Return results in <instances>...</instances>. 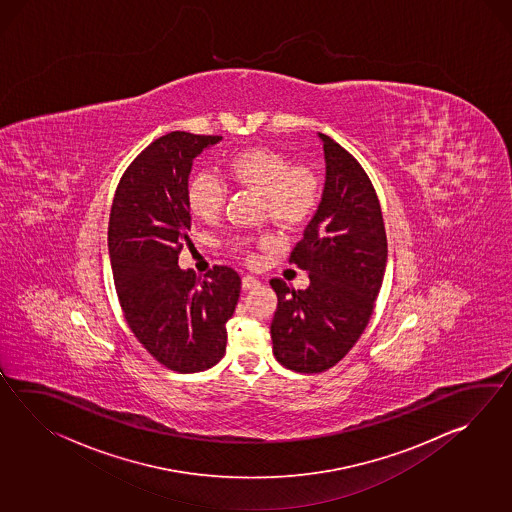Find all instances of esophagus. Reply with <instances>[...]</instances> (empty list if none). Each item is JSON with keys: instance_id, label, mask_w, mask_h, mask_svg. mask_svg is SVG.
<instances>
[{"instance_id": "esophagus-1", "label": "esophagus", "mask_w": 512, "mask_h": 512, "mask_svg": "<svg viewBox=\"0 0 512 512\" xmlns=\"http://www.w3.org/2000/svg\"><path fill=\"white\" fill-rule=\"evenodd\" d=\"M259 284H261V281H259L257 277H253V275H244V277H242V288H244V290L257 288Z\"/></svg>"}]
</instances>
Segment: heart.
Returning a JSON list of instances; mask_svg holds the SVG:
<instances>
[{"instance_id":"heart-1","label":"heart","mask_w":512,"mask_h":512,"mask_svg":"<svg viewBox=\"0 0 512 512\" xmlns=\"http://www.w3.org/2000/svg\"><path fill=\"white\" fill-rule=\"evenodd\" d=\"M229 176L235 182L264 194L266 209L273 222L284 228H296L307 222L319 202L318 178L305 167L272 148L240 150L228 159ZM228 187L209 169L194 172L187 185V202L194 215L213 220L226 204Z\"/></svg>"}]
</instances>
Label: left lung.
I'll return each mask as SVG.
<instances>
[{"label":"left lung","mask_w":512,"mask_h":512,"mask_svg":"<svg viewBox=\"0 0 512 512\" xmlns=\"http://www.w3.org/2000/svg\"><path fill=\"white\" fill-rule=\"evenodd\" d=\"M325 187L316 215L290 262L308 273L305 290L273 279V354L297 373L338 364L362 336L373 314L387 264L384 218L360 163L334 139L318 134Z\"/></svg>","instance_id":"8db88e82"}]
</instances>
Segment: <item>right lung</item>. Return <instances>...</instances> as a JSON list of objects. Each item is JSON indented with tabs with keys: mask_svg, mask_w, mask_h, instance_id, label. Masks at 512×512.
Instances as JSON below:
<instances>
[{
	"mask_svg": "<svg viewBox=\"0 0 512 512\" xmlns=\"http://www.w3.org/2000/svg\"><path fill=\"white\" fill-rule=\"evenodd\" d=\"M220 141L189 132L159 137L128 167L110 213L108 253L126 321L148 353L178 373L222 360L240 296L233 268L215 266L202 279L178 266L183 244H191L194 159Z\"/></svg>",
	"mask_w": 512,
	"mask_h": 512,
	"instance_id": "right-lung-1",
	"label": "right lung"
}]
</instances>
